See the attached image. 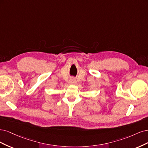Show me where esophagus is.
Here are the masks:
<instances>
[{
    "label": "esophagus",
    "mask_w": 148,
    "mask_h": 148,
    "mask_svg": "<svg viewBox=\"0 0 148 148\" xmlns=\"http://www.w3.org/2000/svg\"><path fill=\"white\" fill-rule=\"evenodd\" d=\"M69 82L70 84H75L76 83H77V81H76V80L74 79V78H72L69 80Z\"/></svg>",
    "instance_id": "1"
}]
</instances>
